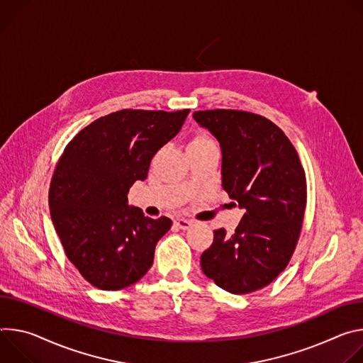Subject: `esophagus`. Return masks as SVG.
Wrapping results in <instances>:
<instances>
[{"label": "esophagus", "mask_w": 363, "mask_h": 363, "mask_svg": "<svg viewBox=\"0 0 363 363\" xmlns=\"http://www.w3.org/2000/svg\"><path fill=\"white\" fill-rule=\"evenodd\" d=\"M191 225H193V222L189 220V219H184V218H176L174 219V226L179 228V229H183V230L189 229Z\"/></svg>", "instance_id": "34e87169"}]
</instances>
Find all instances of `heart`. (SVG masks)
Returning a JSON list of instances; mask_svg holds the SVG:
<instances>
[{
  "mask_svg": "<svg viewBox=\"0 0 363 363\" xmlns=\"http://www.w3.org/2000/svg\"><path fill=\"white\" fill-rule=\"evenodd\" d=\"M208 143H213V140L206 135V134H197L190 143L189 145H202V144H208Z\"/></svg>",
  "mask_w": 363,
  "mask_h": 363,
  "instance_id": "heart-1",
  "label": "heart"
}]
</instances>
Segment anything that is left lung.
Returning a JSON list of instances; mask_svg holds the SVG:
<instances>
[{
  "mask_svg": "<svg viewBox=\"0 0 363 363\" xmlns=\"http://www.w3.org/2000/svg\"><path fill=\"white\" fill-rule=\"evenodd\" d=\"M222 150V187L245 213L232 235L213 232L200 265L216 286L248 294L268 286L289 265L307 202L298 154L269 119L245 111H196Z\"/></svg>",
  "mask_w": 363,
  "mask_h": 363,
  "instance_id": "8db88e82",
  "label": "left lung"
}]
</instances>
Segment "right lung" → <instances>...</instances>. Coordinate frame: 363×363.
<instances>
[{"label": "right lung", "mask_w": 363, "mask_h": 363, "mask_svg": "<svg viewBox=\"0 0 363 363\" xmlns=\"http://www.w3.org/2000/svg\"><path fill=\"white\" fill-rule=\"evenodd\" d=\"M189 112H112L79 131L59 158L49 190L52 222L66 257L94 287L123 290L152 265L172 220L144 216L127 194L147 179L151 158Z\"/></svg>", "instance_id": "1"}]
</instances>
